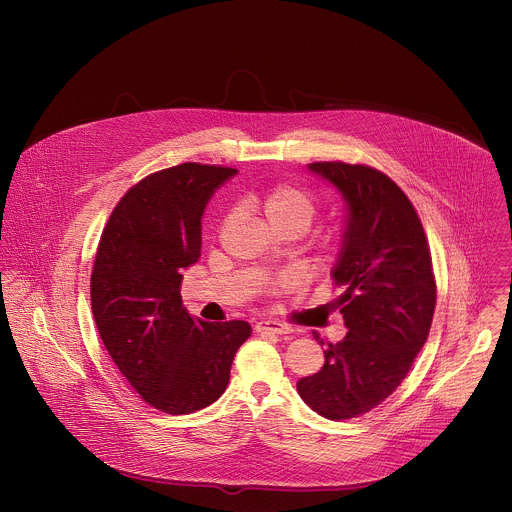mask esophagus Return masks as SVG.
I'll return each mask as SVG.
<instances>
[{
	"label": "esophagus",
	"instance_id": "obj_1",
	"mask_svg": "<svg viewBox=\"0 0 512 512\" xmlns=\"http://www.w3.org/2000/svg\"><path fill=\"white\" fill-rule=\"evenodd\" d=\"M256 332L258 334H292V328L282 324V322H276V320H262L256 324Z\"/></svg>",
	"mask_w": 512,
	"mask_h": 512
}]
</instances>
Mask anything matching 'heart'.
Masks as SVG:
<instances>
[{
  "label": "heart",
  "mask_w": 512,
  "mask_h": 512,
  "mask_svg": "<svg viewBox=\"0 0 512 512\" xmlns=\"http://www.w3.org/2000/svg\"><path fill=\"white\" fill-rule=\"evenodd\" d=\"M260 206L270 222V226H298L302 232L310 228L318 214V202L312 192L296 184H276L264 192Z\"/></svg>",
  "instance_id": "b5f03b06"
}]
</instances>
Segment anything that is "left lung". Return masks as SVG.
Masks as SVG:
<instances>
[{
	"label": "left lung",
	"instance_id": "8db88e82",
	"mask_svg": "<svg viewBox=\"0 0 512 512\" xmlns=\"http://www.w3.org/2000/svg\"><path fill=\"white\" fill-rule=\"evenodd\" d=\"M310 171L334 182L349 210L334 268L349 332L296 387L316 413L341 421L369 413L407 377L431 330L437 284L421 218L385 172L341 161Z\"/></svg>",
	"mask_w": 512,
	"mask_h": 512
}]
</instances>
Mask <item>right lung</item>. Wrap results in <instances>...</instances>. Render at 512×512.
<instances>
[{
  "mask_svg": "<svg viewBox=\"0 0 512 512\" xmlns=\"http://www.w3.org/2000/svg\"><path fill=\"white\" fill-rule=\"evenodd\" d=\"M236 169L182 163L133 184L113 208L93 262L91 310L115 365L151 407L194 413L226 389L250 324L192 320L182 268L200 258V218Z\"/></svg>",
  "mask_w": 512,
  "mask_h": 512,
  "instance_id": "add662e5",
  "label": "right lung"
}]
</instances>
